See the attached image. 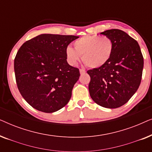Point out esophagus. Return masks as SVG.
Returning <instances> with one entry per match:
<instances>
[{"label": "esophagus", "mask_w": 152, "mask_h": 152, "mask_svg": "<svg viewBox=\"0 0 152 152\" xmlns=\"http://www.w3.org/2000/svg\"><path fill=\"white\" fill-rule=\"evenodd\" d=\"M80 74H84L85 72H86V70H85L84 69H80Z\"/></svg>", "instance_id": "34e87169"}]
</instances>
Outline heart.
<instances>
[{
    "mask_svg": "<svg viewBox=\"0 0 152 152\" xmlns=\"http://www.w3.org/2000/svg\"><path fill=\"white\" fill-rule=\"evenodd\" d=\"M74 49L68 47L66 55L70 65L78 63L80 56L82 61L89 68H99L109 61L113 48L109 37L99 35H88L75 41Z\"/></svg>",
    "mask_w": 152,
    "mask_h": 152,
    "instance_id": "b5f03b06",
    "label": "heart"
}]
</instances>
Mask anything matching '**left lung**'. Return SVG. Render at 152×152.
I'll use <instances>...</instances> for the list:
<instances>
[{"instance_id":"obj_1","label":"left lung","mask_w":152,"mask_h":152,"mask_svg":"<svg viewBox=\"0 0 152 152\" xmlns=\"http://www.w3.org/2000/svg\"><path fill=\"white\" fill-rule=\"evenodd\" d=\"M100 34L113 41L112 55L101 67L88 70L89 93L101 107L124 105L138 90L142 79L143 57L137 41L124 31L111 29Z\"/></svg>"}]
</instances>
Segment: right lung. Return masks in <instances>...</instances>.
<instances>
[{
	"instance_id": "add662e5",
	"label": "right lung",
	"mask_w": 152,
	"mask_h": 152,
	"mask_svg": "<svg viewBox=\"0 0 152 152\" xmlns=\"http://www.w3.org/2000/svg\"><path fill=\"white\" fill-rule=\"evenodd\" d=\"M79 37L43 34L27 41L14 59L16 82L23 97L35 109L53 113L67 104L80 76L67 62L66 49Z\"/></svg>"
}]
</instances>
